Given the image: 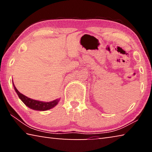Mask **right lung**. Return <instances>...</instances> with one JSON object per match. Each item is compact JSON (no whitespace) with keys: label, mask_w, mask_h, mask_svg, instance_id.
<instances>
[{"label":"right lung","mask_w":152,"mask_h":152,"mask_svg":"<svg viewBox=\"0 0 152 152\" xmlns=\"http://www.w3.org/2000/svg\"><path fill=\"white\" fill-rule=\"evenodd\" d=\"M14 88L15 91H16L17 94L19 96V99L21 100V101L23 102V103L29 107L30 109H33V110H47L51 109V108L54 107L56 104L58 103L59 100L56 99L54 101L51 102H42V101H36V100H33L31 99H29V98L27 97L18 91V90L16 88V87L13 84Z\"/></svg>","instance_id":"obj_1"}]
</instances>
